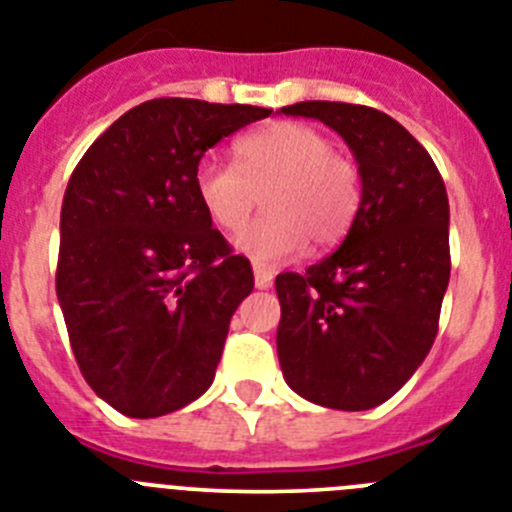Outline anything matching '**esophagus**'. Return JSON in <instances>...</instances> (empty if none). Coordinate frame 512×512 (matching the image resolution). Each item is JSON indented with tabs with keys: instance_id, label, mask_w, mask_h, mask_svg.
<instances>
[{
	"instance_id": "1",
	"label": "esophagus",
	"mask_w": 512,
	"mask_h": 512,
	"mask_svg": "<svg viewBox=\"0 0 512 512\" xmlns=\"http://www.w3.org/2000/svg\"><path fill=\"white\" fill-rule=\"evenodd\" d=\"M255 286L260 288V291H265V288L273 286V273H270V270L255 268Z\"/></svg>"
}]
</instances>
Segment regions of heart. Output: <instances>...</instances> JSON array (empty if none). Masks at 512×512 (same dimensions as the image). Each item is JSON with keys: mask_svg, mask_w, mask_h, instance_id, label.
Listing matches in <instances>:
<instances>
[{"mask_svg": "<svg viewBox=\"0 0 512 512\" xmlns=\"http://www.w3.org/2000/svg\"><path fill=\"white\" fill-rule=\"evenodd\" d=\"M239 167L203 159L195 195L208 219L224 231L247 224L265 195V219L234 239L239 255L257 268H275L306 250L309 239L330 247L345 237L361 203V177L332 141L304 123H273L237 144Z\"/></svg>", "mask_w": 512, "mask_h": 512, "instance_id": "obj_1", "label": "heart"}]
</instances>
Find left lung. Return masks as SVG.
I'll return each mask as SVG.
<instances>
[{"mask_svg": "<svg viewBox=\"0 0 512 512\" xmlns=\"http://www.w3.org/2000/svg\"><path fill=\"white\" fill-rule=\"evenodd\" d=\"M350 146L361 203L332 255L304 275L281 273L278 361L299 397L358 412L394 397L430 353L451 278L448 195L420 141L381 110L306 100Z\"/></svg>", "mask_w": 512, "mask_h": 512, "instance_id": "left-lung-1", "label": "left lung"}]
</instances>
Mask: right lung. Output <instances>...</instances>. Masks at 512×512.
<instances>
[{"label":"right lung","mask_w":512,"mask_h":512,"mask_svg":"<svg viewBox=\"0 0 512 512\" xmlns=\"http://www.w3.org/2000/svg\"><path fill=\"white\" fill-rule=\"evenodd\" d=\"M255 105L159 97L123 113L79 159L61 206L56 296L79 371L128 417H159L213 384L231 314L255 288L195 195Z\"/></svg>","instance_id":"1"}]
</instances>
